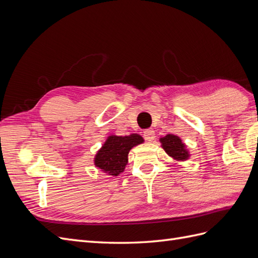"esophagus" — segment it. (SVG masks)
<instances>
[{"mask_svg": "<svg viewBox=\"0 0 258 258\" xmlns=\"http://www.w3.org/2000/svg\"><path fill=\"white\" fill-rule=\"evenodd\" d=\"M143 134L147 141H153V140H155V131L153 129H146L144 130Z\"/></svg>", "mask_w": 258, "mask_h": 258, "instance_id": "34e87169", "label": "esophagus"}]
</instances>
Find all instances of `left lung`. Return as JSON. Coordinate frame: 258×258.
<instances>
[{
    "mask_svg": "<svg viewBox=\"0 0 258 258\" xmlns=\"http://www.w3.org/2000/svg\"><path fill=\"white\" fill-rule=\"evenodd\" d=\"M165 152L175 161H185L190 157L189 151L186 148L182 139L175 135H167L159 139Z\"/></svg>",
    "mask_w": 258,
    "mask_h": 258,
    "instance_id": "8db88e82",
    "label": "left lung"
}]
</instances>
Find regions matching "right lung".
Masks as SVG:
<instances>
[{
    "instance_id": "1",
    "label": "right lung",
    "mask_w": 258,
    "mask_h": 258,
    "mask_svg": "<svg viewBox=\"0 0 258 258\" xmlns=\"http://www.w3.org/2000/svg\"><path fill=\"white\" fill-rule=\"evenodd\" d=\"M143 142L144 139L138 134L124 137L108 136L95 156V166L107 175H119L127 166L131 148Z\"/></svg>"
}]
</instances>
